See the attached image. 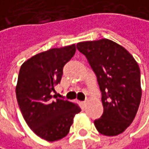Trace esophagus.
I'll return each mask as SVG.
<instances>
[{"label": "esophagus", "instance_id": "esophagus-1", "mask_svg": "<svg viewBox=\"0 0 149 149\" xmlns=\"http://www.w3.org/2000/svg\"><path fill=\"white\" fill-rule=\"evenodd\" d=\"M83 104H84V106H86V104H87V102H83Z\"/></svg>", "mask_w": 149, "mask_h": 149}]
</instances>
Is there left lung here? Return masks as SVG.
<instances>
[{
    "mask_svg": "<svg viewBox=\"0 0 149 149\" xmlns=\"http://www.w3.org/2000/svg\"><path fill=\"white\" fill-rule=\"evenodd\" d=\"M77 48L86 56L102 91L104 110L95 120V128L107 136L123 133L134 120L141 102L137 62L125 47L106 38L78 42Z\"/></svg>",
    "mask_w": 149,
    "mask_h": 149,
    "instance_id": "1",
    "label": "left lung"
}]
</instances>
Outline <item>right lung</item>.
<instances>
[{
    "label": "right lung",
    "mask_w": 149,
    "mask_h": 149,
    "mask_svg": "<svg viewBox=\"0 0 149 149\" xmlns=\"http://www.w3.org/2000/svg\"><path fill=\"white\" fill-rule=\"evenodd\" d=\"M75 52V44L51 48L24 61L19 70L16 96L21 113L35 134L48 142L65 137L81 111L77 103L54 100L51 95Z\"/></svg>",
    "instance_id": "1"
}]
</instances>
